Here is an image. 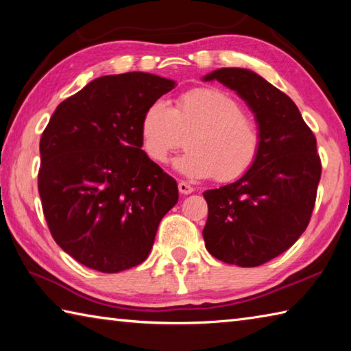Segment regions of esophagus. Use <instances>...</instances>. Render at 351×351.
Instances as JSON below:
<instances>
[{"label":"esophagus","instance_id":"1","mask_svg":"<svg viewBox=\"0 0 351 351\" xmlns=\"http://www.w3.org/2000/svg\"><path fill=\"white\" fill-rule=\"evenodd\" d=\"M178 189H180V192L182 193V195H190L193 192V187L190 186V184H187L186 181H180L178 182Z\"/></svg>","mask_w":351,"mask_h":351}]
</instances>
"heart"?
Returning a JSON list of instances; mask_svg holds the SVG:
<instances>
[{"label": "heart", "instance_id": "1", "mask_svg": "<svg viewBox=\"0 0 351 351\" xmlns=\"http://www.w3.org/2000/svg\"><path fill=\"white\" fill-rule=\"evenodd\" d=\"M189 132V152L176 159L175 167L193 180H239L251 170L263 145L258 122L246 114L240 100L218 88L182 93L173 108L164 100H154L141 117L142 147L158 164L170 161Z\"/></svg>", "mask_w": 351, "mask_h": 351}]
</instances>
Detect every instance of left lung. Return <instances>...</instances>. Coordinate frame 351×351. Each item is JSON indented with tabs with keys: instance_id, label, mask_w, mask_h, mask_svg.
Returning <instances> with one entry per match:
<instances>
[{
	"instance_id": "8db88e82",
	"label": "left lung",
	"mask_w": 351,
	"mask_h": 351,
	"mask_svg": "<svg viewBox=\"0 0 351 351\" xmlns=\"http://www.w3.org/2000/svg\"><path fill=\"white\" fill-rule=\"evenodd\" d=\"M204 80H218L246 100L263 133L251 170L203 193L206 247L224 263L260 266L293 246L310 223L322 175L316 136L293 100L252 71L221 68Z\"/></svg>"
}]
</instances>
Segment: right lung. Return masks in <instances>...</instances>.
I'll return each mask as SVG.
<instances>
[{
    "label": "right lung",
    "instance_id": "add662e5",
    "mask_svg": "<svg viewBox=\"0 0 351 351\" xmlns=\"http://www.w3.org/2000/svg\"><path fill=\"white\" fill-rule=\"evenodd\" d=\"M175 82L147 73L105 75L57 106L40 139L38 193L52 239L100 272L141 265L178 184L142 148L148 105Z\"/></svg>",
    "mask_w": 351,
    "mask_h": 351
}]
</instances>
